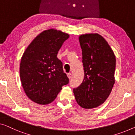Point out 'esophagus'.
<instances>
[{"instance_id":"34e87169","label":"esophagus","mask_w":135,"mask_h":135,"mask_svg":"<svg viewBox=\"0 0 135 135\" xmlns=\"http://www.w3.org/2000/svg\"><path fill=\"white\" fill-rule=\"evenodd\" d=\"M67 76H68V79H71V77H72V74L71 73H68Z\"/></svg>"}]
</instances>
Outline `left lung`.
Masks as SVG:
<instances>
[{
    "mask_svg": "<svg viewBox=\"0 0 135 135\" xmlns=\"http://www.w3.org/2000/svg\"><path fill=\"white\" fill-rule=\"evenodd\" d=\"M82 51L84 78L73 89L78 105L85 109L96 108L105 101L114 84L116 57L108 42L98 33L79 37Z\"/></svg>",
    "mask_w": 135,
    "mask_h": 135,
    "instance_id": "8db88e82",
    "label": "left lung"
}]
</instances>
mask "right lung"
Masks as SVG:
<instances>
[{"mask_svg":"<svg viewBox=\"0 0 135 135\" xmlns=\"http://www.w3.org/2000/svg\"><path fill=\"white\" fill-rule=\"evenodd\" d=\"M69 35L50 29L40 33L24 51L20 77L27 96L36 103L46 105L56 99L62 86L68 84L58 51Z\"/></svg>","mask_w":135,"mask_h":135,"instance_id":"add662e5","label":"right lung"}]
</instances>
